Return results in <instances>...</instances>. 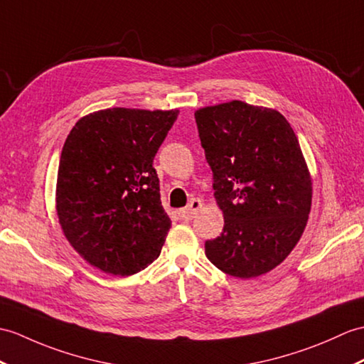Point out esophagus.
<instances>
[{
	"label": "esophagus",
	"instance_id": "esophagus-1",
	"mask_svg": "<svg viewBox=\"0 0 364 364\" xmlns=\"http://www.w3.org/2000/svg\"><path fill=\"white\" fill-rule=\"evenodd\" d=\"M201 206H203L201 200H198V198H192V200L189 201L188 208H184V209L178 210L180 220H183V222H189V220H192V217L197 214V210H198V209H201Z\"/></svg>",
	"mask_w": 364,
	"mask_h": 364
}]
</instances>
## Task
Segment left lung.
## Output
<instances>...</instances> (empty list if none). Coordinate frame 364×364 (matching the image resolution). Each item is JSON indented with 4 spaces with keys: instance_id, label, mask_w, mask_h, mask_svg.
<instances>
[{
    "instance_id": "left-lung-1",
    "label": "left lung",
    "mask_w": 364,
    "mask_h": 364,
    "mask_svg": "<svg viewBox=\"0 0 364 364\" xmlns=\"http://www.w3.org/2000/svg\"><path fill=\"white\" fill-rule=\"evenodd\" d=\"M196 122L223 210V232L205 252L223 273L251 279L296 247L311 208V178L296 134L272 108L242 100L200 108Z\"/></svg>"
}]
</instances>
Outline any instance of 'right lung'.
I'll list each match as a JSON object with an SVG mask.
<instances>
[{"mask_svg":"<svg viewBox=\"0 0 364 364\" xmlns=\"http://www.w3.org/2000/svg\"><path fill=\"white\" fill-rule=\"evenodd\" d=\"M178 109L107 108L75 122L57 172L65 237L90 265L130 276L158 259L171 230L154 158Z\"/></svg>","mask_w":364,"mask_h":364,"instance_id":"add662e5","label":"right lung"}]
</instances>
